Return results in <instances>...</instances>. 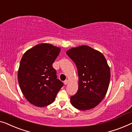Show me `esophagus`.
Segmentation results:
<instances>
[{"label":"esophagus","instance_id":"34e87169","mask_svg":"<svg viewBox=\"0 0 132 132\" xmlns=\"http://www.w3.org/2000/svg\"><path fill=\"white\" fill-rule=\"evenodd\" d=\"M68 83V80H65L64 81V84L65 85H67V84Z\"/></svg>","mask_w":132,"mask_h":132}]
</instances>
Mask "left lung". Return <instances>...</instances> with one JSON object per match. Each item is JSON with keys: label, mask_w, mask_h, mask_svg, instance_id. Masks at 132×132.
<instances>
[{"label": "left lung", "mask_w": 132, "mask_h": 132, "mask_svg": "<svg viewBox=\"0 0 132 132\" xmlns=\"http://www.w3.org/2000/svg\"><path fill=\"white\" fill-rule=\"evenodd\" d=\"M66 53L75 63L79 76V89L70 98L72 105L82 111L95 107L105 96L110 83V69L105 58L85 45Z\"/></svg>", "instance_id": "1"}]
</instances>
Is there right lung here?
<instances>
[{
    "label": "right lung",
    "instance_id": "1",
    "mask_svg": "<svg viewBox=\"0 0 132 132\" xmlns=\"http://www.w3.org/2000/svg\"><path fill=\"white\" fill-rule=\"evenodd\" d=\"M60 51L51 44H40L28 50L22 57L18 83L25 98L34 105L43 107L51 104L64 86L52 67Z\"/></svg>",
    "mask_w": 132,
    "mask_h": 132
}]
</instances>
